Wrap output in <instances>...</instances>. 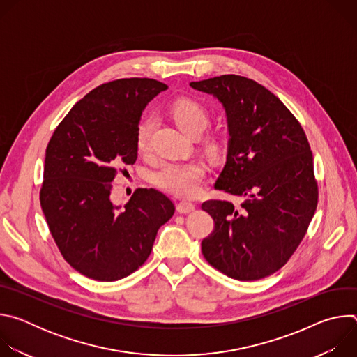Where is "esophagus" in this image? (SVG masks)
Wrapping results in <instances>:
<instances>
[{
    "label": "esophagus",
    "instance_id": "1",
    "mask_svg": "<svg viewBox=\"0 0 357 357\" xmlns=\"http://www.w3.org/2000/svg\"><path fill=\"white\" fill-rule=\"evenodd\" d=\"M176 211H178L179 213H190V212H193V211H195V205H193L192 202L182 200V202H179V203H178Z\"/></svg>",
    "mask_w": 357,
    "mask_h": 357
}]
</instances>
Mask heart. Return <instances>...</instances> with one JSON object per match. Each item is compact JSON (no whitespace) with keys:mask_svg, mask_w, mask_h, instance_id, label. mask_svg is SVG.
Returning a JSON list of instances; mask_svg holds the SVG:
<instances>
[{"mask_svg":"<svg viewBox=\"0 0 357 357\" xmlns=\"http://www.w3.org/2000/svg\"><path fill=\"white\" fill-rule=\"evenodd\" d=\"M178 127L186 134H202L209 126L208 110L193 100H179L171 109ZM154 130V119H144L135 131V145L139 152L146 151L151 132ZM206 175V167L199 161L167 162L152 175V181L161 189L178 196H195L200 190V183Z\"/></svg>","mask_w":357,"mask_h":357,"instance_id":"b5f03b06","label":"heart"}]
</instances>
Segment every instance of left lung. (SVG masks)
I'll use <instances>...</instances> for the list:
<instances>
[{"instance_id":"obj_1","label":"left lung","mask_w":357,"mask_h":357,"mask_svg":"<svg viewBox=\"0 0 357 357\" xmlns=\"http://www.w3.org/2000/svg\"><path fill=\"white\" fill-rule=\"evenodd\" d=\"M218 98L227 119V157L215 189L245 197L240 206L206 200L215 230L202 241L206 261L238 281L278 271L314 218L318 185L298 120L264 86L237 75L189 83Z\"/></svg>"}]
</instances>
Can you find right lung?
I'll use <instances>...</instances> for the list:
<instances>
[{"label":"right lung","instance_id":"right-lung-1","mask_svg":"<svg viewBox=\"0 0 357 357\" xmlns=\"http://www.w3.org/2000/svg\"><path fill=\"white\" fill-rule=\"evenodd\" d=\"M167 89L146 77L101 84L72 107L46 146L42 212L63 259L91 280L134 273L174 216L172 200L152 188L137 189L123 208L112 200L117 168L137 160L141 114Z\"/></svg>","mask_w":357,"mask_h":357}]
</instances>
